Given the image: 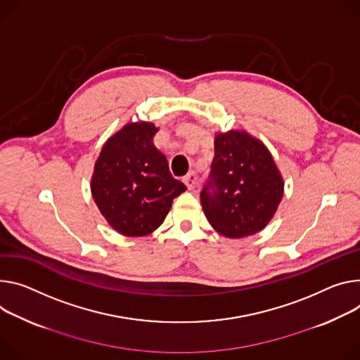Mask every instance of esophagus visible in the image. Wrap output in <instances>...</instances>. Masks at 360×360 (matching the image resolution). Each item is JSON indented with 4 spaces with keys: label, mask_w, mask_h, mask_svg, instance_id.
<instances>
[{
    "label": "esophagus",
    "mask_w": 360,
    "mask_h": 360,
    "mask_svg": "<svg viewBox=\"0 0 360 360\" xmlns=\"http://www.w3.org/2000/svg\"><path fill=\"white\" fill-rule=\"evenodd\" d=\"M182 181L186 185V188L189 191H192V189H195V186H197V184H198V176L195 175V172H189Z\"/></svg>",
    "instance_id": "obj_1"
}]
</instances>
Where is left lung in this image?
Wrapping results in <instances>:
<instances>
[{
  "label": "left lung",
  "mask_w": 360,
  "mask_h": 360,
  "mask_svg": "<svg viewBox=\"0 0 360 360\" xmlns=\"http://www.w3.org/2000/svg\"><path fill=\"white\" fill-rule=\"evenodd\" d=\"M283 179L259 141L245 132L215 138V155L200 193L207 219L228 238L252 236L269 224L281 198Z\"/></svg>",
  "instance_id": "1"
}]
</instances>
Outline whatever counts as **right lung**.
Returning a JSON list of instances; mask_svg holds the SVG:
<instances>
[{
	"mask_svg": "<svg viewBox=\"0 0 360 360\" xmlns=\"http://www.w3.org/2000/svg\"><path fill=\"white\" fill-rule=\"evenodd\" d=\"M156 130L145 122L126 124L106 142L94 167L93 200L115 230L127 237L156 230L186 189L153 146Z\"/></svg>",
	"mask_w": 360,
	"mask_h": 360,
	"instance_id": "obj_1",
	"label": "right lung"
}]
</instances>
